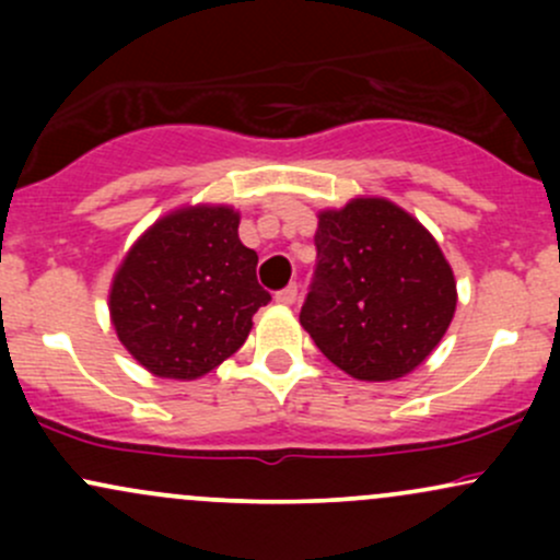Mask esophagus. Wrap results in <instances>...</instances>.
I'll use <instances>...</instances> for the list:
<instances>
[{
	"mask_svg": "<svg viewBox=\"0 0 560 560\" xmlns=\"http://www.w3.org/2000/svg\"><path fill=\"white\" fill-rule=\"evenodd\" d=\"M276 302H279V305H284V307L294 305V302H298V284H289V287L281 289V292H276Z\"/></svg>",
	"mask_w": 560,
	"mask_h": 560,
	"instance_id": "1",
	"label": "esophagus"
}]
</instances>
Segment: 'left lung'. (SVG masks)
<instances>
[{
    "label": "left lung",
    "mask_w": 560,
    "mask_h": 560,
    "mask_svg": "<svg viewBox=\"0 0 560 560\" xmlns=\"http://www.w3.org/2000/svg\"><path fill=\"white\" fill-rule=\"evenodd\" d=\"M300 324L345 374L392 382L421 365L453 320L455 276L413 215L382 197L324 210Z\"/></svg>",
    "instance_id": "1"
}]
</instances>
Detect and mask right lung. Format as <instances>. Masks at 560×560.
I'll list each match as a JSON object with an SVG mask.
<instances>
[{
	"mask_svg": "<svg viewBox=\"0 0 560 560\" xmlns=\"http://www.w3.org/2000/svg\"><path fill=\"white\" fill-rule=\"evenodd\" d=\"M258 253L240 240L229 205H189L133 242L115 271L110 320L150 374L205 376L244 345L271 294L258 284Z\"/></svg>",
	"mask_w": 560,
	"mask_h": 560,
	"instance_id": "1",
	"label": "right lung"
}]
</instances>
